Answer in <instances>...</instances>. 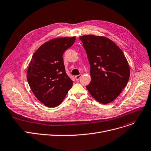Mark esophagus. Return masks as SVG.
Masks as SVG:
<instances>
[{
	"instance_id": "34e87169",
	"label": "esophagus",
	"mask_w": 151,
	"mask_h": 151,
	"mask_svg": "<svg viewBox=\"0 0 151 151\" xmlns=\"http://www.w3.org/2000/svg\"><path fill=\"white\" fill-rule=\"evenodd\" d=\"M82 76V75H77V76H75V79L76 80V81H78V80L79 79V78H81Z\"/></svg>"
}]
</instances>
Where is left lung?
I'll use <instances>...</instances> for the list:
<instances>
[{
    "mask_svg": "<svg viewBox=\"0 0 151 151\" xmlns=\"http://www.w3.org/2000/svg\"><path fill=\"white\" fill-rule=\"evenodd\" d=\"M90 65L91 81L87 89L97 101H113L126 86L130 76L127 59L115 42L103 36H80Z\"/></svg>",
    "mask_w": 151,
    "mask_h": 151,
    "instance_id": "obj_1",
    "label": "left lung"
}]
</instances>
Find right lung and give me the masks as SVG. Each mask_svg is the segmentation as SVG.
<instances>
[{
  "label": "right lung",
  "mask_w": 151,
  "mask_h": 151,
  "mask_svg": "<svg viewBox=\"0 0 151 151\" xmlns=\"http://www.w3.org/2000/svg\"><path fill=\"white\" fill-rule=\"evenodd\" d=\"M75 37H59L40 47L32 56L27 70V81L39 101L49 107L59 106L73 81L66 74L63 54L75 41Z\"/></svg>",
  "instance_id": "1"
}]
</instances>
